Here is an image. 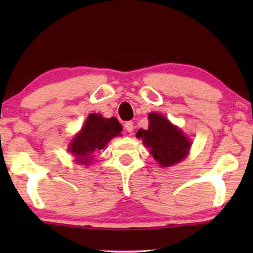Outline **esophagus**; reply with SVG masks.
I'll list each match as a JSON object with an SVG mask.
<instances>
[{"instance_id":"obj_1","label":"esophagus","mask_w":253,"mask_h":253,"mask_svg":"<svg viewBox=\"0 0 253 253\" xmlns=\"http://www.w3.org/2000/svg\"><path fill=\"white\" fill-rule=\"evenodd\" d=\"M124 129H126L127 132H132V131H133V122H131V121L126 122V124H124Z\"/></svg>"}]
</instances>
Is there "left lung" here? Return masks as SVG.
<instances>
[{"label":"left lung","instance_id":"8db88e82","mask_svg":"<svg viewBox=\"0 0 253 253\" xmlns=\"http://www.w3.org/2000/svg\"><path fill=\"white\" fill-rule=\"evenodd\" d=\"M148 129L138 130L136 137L143 139L161 167H171L181 162L191 147L189 138L161 114H148Z\"/></svg>","mask_w":253,"mask_h":253}]
</instances>
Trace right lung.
Listing matches in <instances>:
<instances>
[{"label": "right lung", "instance_id": "add662e5", "mask_svg": "<svg viewBox=\"0 0 253 253\" xmlns=\"http://www.w3.org/2000/svg\"><path fill=\"white\" fill-rule=\"evenodd\" d=\"M122 126L115 117L105 119L100 114H89L82 130L69 144V152L78 164L88 166L93 153L102 150L112 138L121 136Z\"/></svg>", "mask_w": 253, "mask_h": 253}]
</instances>
